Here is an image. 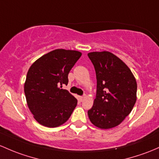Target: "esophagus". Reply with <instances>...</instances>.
Here are the masks:
<instances>
[{
    "label": "esophagus",
    "mask_w": 159,
    "mask_h": 159,
    "mask_svg": "<svg viewBox=\"0 0 159 159\" xmlns=\"http://www.w3.org/2000/svg\"><path fill=\"white\" fill-rule=\"evenodd\" d=\"M86 95H83V96H80V101H81V102H83V101L85 99V98H86Z\"/></svg>",
    "instance_id": "34e87169"
}]
</instances>
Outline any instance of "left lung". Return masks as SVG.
I'll return each instance as SVG.
<instances>
[{"label":"left lung","instance_id":"1","mask_svg":"<svg viewBox=\"0 0 159 159\" xmlns=\"http://www.w3.org/2000/svg\"><path fill=\"white\" fill-rule=\"evenodd\" d=\"M97 80L96 96L88 111L90 121L101 129L119 125L131 112L136 101L137 84L129 68L108 52L88 54Z\"/></svg>","mask_w":159,"mask_h":159}]
</instances>
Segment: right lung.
<instances>
[{"mask_svg":"<svg viewBox=\"0 0 159 159\" xmlns=\"http://www.w3.org/2000/svg\"><path fill=\"white\" fill-rule=\"evenodd\" d=\"M82 53L56 49L32 64L26 75L24 93L30 111L40 124L56 127L64 124L77 105V99L63 85Z\"/></svg>","mask_w":159,"mask_h":159,"instance_id":"add662e5","label":"right lung"}]
</instances>
